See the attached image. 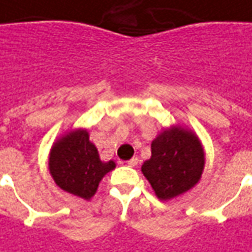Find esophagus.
Instances as JSON below:
<instances>
[{
    "mask_svg": "<svg viewBox=\"0 0 252 252\" xmlns=\"http://www.w3.org/2000/svg\"><path fill=\"white\" fill-rule=\"evenodd\" d=\"M137 163H138V158H131L130 160H127V166L134 167V166H137Z\"/></svg>",
    "mask_w": 252,
    "mask_h": 252,
    "instance_id": "obj_1",
    "label": "esophagus"
}]
</instances>
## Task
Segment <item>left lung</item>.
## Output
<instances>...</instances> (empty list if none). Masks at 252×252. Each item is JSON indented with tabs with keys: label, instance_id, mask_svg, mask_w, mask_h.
I'll return each mask as SVG.
<instances>
[{
	"label": "left lung",
	"instance_id": "8db88e82",
	"mask_svg": "<svg viewBox=\"0 0 252 252\" xmlns=\"http://www.w3.org/2000/svg\"><path fill=\"white\" fill-rule=\"evenodd\" d=\"M151 152L141 171L159 199L181 195L200 180L204 152L192 131L176 126L164 130L152 141Z\"/></svg>",
	"mask_w": 252,
	"mask_h": 252
}]
</instances>
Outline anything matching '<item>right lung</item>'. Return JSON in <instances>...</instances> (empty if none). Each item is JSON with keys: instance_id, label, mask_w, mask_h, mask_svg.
Wrapping results in <instances>:
<instances>
[{"instance_id": "obj_1", "label": "right lung", "mask_w": 252, "mask_h": 252, "mask_svg": "<svg viewBox=\"0 0 252 252\" xmlns=\"http://www.w3.org/2000/svg\"><path fill=\"white\" fill-rule=\"evenodd\" d=\"M114 167L112 160H100L86 130L71 131L50 151L49 170L55 182L65 192L83 199L96 193L98 182Z\"/></svg>"}]
</instances>
